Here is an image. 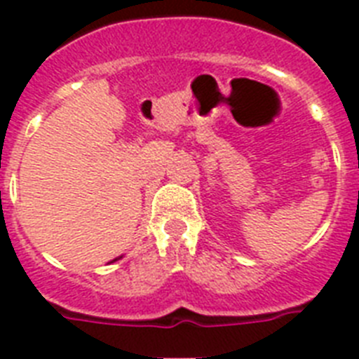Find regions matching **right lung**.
<instances>
[{"label":"right lung","instance_id":"1","mask_svg":"<svg viewBox=\"0 0 359 359\" xmlns=\"http://www.w3.org/2000/svg\"><path fill=\"white\" fill-rule=\"evenodd\" d=\"M118 259H122V255H120V257H116V259H113V261H109V264L114 263V261H118Z\"/></svg>","mask_w":359,"mask_h":359}]
</instances>
